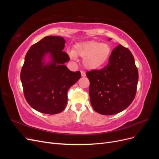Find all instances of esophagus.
Here are the masks:
<instances>
[{"label": "esophagus", "mask_w": 159, "mask_h": 159, "mask_svg": "<svg viewBox=\"0 0 159 159\" xmlns=\"http://www.w3.org/2000/svg\"><path fill=\"white\" fill-rule=\"evenodd\" d=\"M81 76H82V77H85L86 75L84 71H81Z\"/></svg>", "instance_id": "obj_1"}]
</instances>
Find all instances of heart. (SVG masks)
Masks as SVG:
<instances>
[{"mask_svg": "<svg viewBox=\"0 0 159 159\" xmlns=\"http://www.w3.org/2000/svg\"><path fill=\"white\" fill-rule=\"evenodd\" d=\"M68 54L72 60L77 55L83 57L84 64L88 70H98L107 63L111 54V47L107 43L88 41L75 44L74 50H68Z\"/></svg>", "mask_w": 159, "mask_h": 159, "instance_id": "heart-1", "label": "heart"}]
</instances>
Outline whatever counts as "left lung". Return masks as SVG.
<instances>
[{
    "mask_svg": "<svg viewBox=\"0 0 159 159\" xmlns=\"http://www.w3.org/2000/svg\"><path fill=\"white\" fill-rule=\"evenodd\" d=\"M86 75L90 81L91 104L100 114L111 115L121 112L135 97L138 70L131 52L121 44L113 49L104 68L88 71Z\"/></svg>",
    "mask_w": 159,
    "mask_h": 159,
    "instance_id": "left-lung-1",
    "label": "left lung"
}]
</instances>
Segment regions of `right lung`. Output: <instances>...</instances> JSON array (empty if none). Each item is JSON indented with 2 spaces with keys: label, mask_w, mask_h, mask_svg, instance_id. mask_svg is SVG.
<instances>
[{
  "label": "right lung",
  "mask_w": 159,
  "mask_h": 159,
  "mask_svg": "<svg viewBox=\"0 0 159 159\" xmlns=\"http://www.w3.org/2000/svg\"><path fill=\"white\" fill-rule=\"evenodd\" d=\"M65 43L62 37L46 36L26 54L20 73L24 94L28 104L40 113L61 112L68 102V89L81 78L80 71H71L65 65L70 60L62 51Z\"/></svg>",
  "instance_id": "obj_1"
}]
</instances>
